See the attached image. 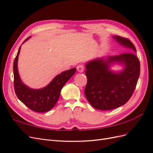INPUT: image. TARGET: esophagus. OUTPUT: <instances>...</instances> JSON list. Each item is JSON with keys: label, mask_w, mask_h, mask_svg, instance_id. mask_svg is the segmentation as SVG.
<instances>
[{"label": "esophagus", "mask_w": 153, "mask_h": 153, "mask_svg": "<svg viewBox=\"0 0 153 153\" xmlns=\"http://www.w3.org/2000/svg\"><path fill=\"white\" fill-rule=\"evenodd\" d=\"M76 69H77V71H78V72H80V73H82L83 71H84V66H83V65H78L77 67H76Z\"/></svg>", "instance_id": "obj_1"}]
</instances>
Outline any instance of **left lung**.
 I'll return each mask as SVG.
<instances>
[{
	"label": "left lung",
	"mask_w": 153,
	"mask_h": 153,
	"mask_svg": "<svg viewBox=\"0 0 153 153\" xmlns=\"http://www.w3.org/2000/svg\"><path fill=\"white\" fill-rule=\"evenodd\" d=\"M112 38L129 52L97 57L85 66L87 78L85 95L94 108L101 110H112L126 103L135 91L140 75V62L135 46L123 37ZM115 65L123 68L114 71L111 67Z\"/></svg>",
	"instance_id": "1"
}]
</instances>
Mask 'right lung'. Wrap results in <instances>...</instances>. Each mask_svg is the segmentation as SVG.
Returning <instances> with one entry per match:
<instances>
[{"label": "right lung", "mask_w": 153, "mask_h": 153, "mask_svg": "<svg viewBox=\"0 0 153 153\" xmlns=\"http://www.w3.org/2000/svg\"><path fill=\"white\" fill-rule=\"evenodd\" d=\"M27 38L22 44L30 38ZM22 46V45H21ZM21 46L13 63L14 87L15 93L22 102L30 110L37 112H46L52 109L58 101L63 86L76 72V68L62 71L41 89H32L22 81L18 69V56Z\"/></svg>", "instance_id": "1"}]
</instances>
